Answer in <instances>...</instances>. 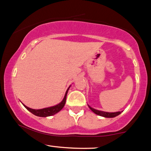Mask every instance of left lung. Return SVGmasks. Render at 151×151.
<instances>
[{
    "instance_id": "left-lung-1",
    "label": "left lung",
    "mask_w": 151,
    "mask_h": 151,
    "mask_svg": "<svg viewBox=\"0 0 151 151\" xmlns=\"http://www.w3.org/2000/svg\"><path fill=\"white\" fill-rule=\"evenodd\" d=\"M89 108L92 110V111L94 112V113H96V115H100V116H103L105 117V118H114V117L117 116V115H120V112H115V113H108V112H104V111H98V110L94 109L92 108H91L90 106H88Z\"/></svg>"
}]
</instances>
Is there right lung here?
<instances>
[{
    "mask_svg": "<svg viewBox=\"0 0 151 151\" xmlns=\"http://www.w3.org/2000/svg\"><path fill=\"white\" fill-rule=\"evenodd\" d=\"M69 87L68 88L67 90L66 94H65L64 99L63 101L61 102L60 104H57V105L55 106H52V107H49V108H45V109H38V110H36V109H30V108L26 106L25 105L24 107L26 108L27 110H29L31 113H32L33 115H36V116H39V117H47V116H51V115H55V113H58L59 111H60L61 109H63V107L64 106L65 103H66V95H67V93H68V89Z\"/></svg>",
    "mask_w": 151,
    "mask_h": 151,
    "instance_id": "obj_1",
    "label": "right lung"
}]
</instances>
